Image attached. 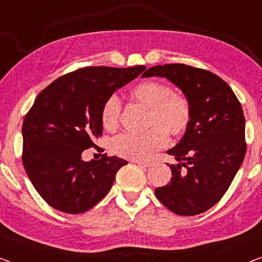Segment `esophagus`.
Instances as JSON below:
<instances>
[{
    "label": "esophagus",
    "mask_w": 262,
    "mask_h": 262,
    "mask_svg": "<svg viewBox=\"0 0 262 262\" xmlns=\"http://www.w3.org/2000/svg\"><path fill=\"white\" fill-rule=\"evenodd\" d=\"M134 163L138 164V166H142V167L151 166V162H149V161H138V160H136V161H134Z\"/></svg>",
    "instance_id": "1"
}]
</instances>
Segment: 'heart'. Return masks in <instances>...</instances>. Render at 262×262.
<instances>
[{
    "label": "heart",
    "instance_id": "1",
    "mask_svg": "<svg viewBox=\"0 0 262 262\" xmlns=\"http://www.w3.org/2000/svg\"><path fill=\"white\" fill-rule=\"evenodd\" d=\"M134 101L148 108L143 134H120L111 142L116 155L130 160H144L167 144V136L179 139L187 132L192 120V105L187 96L174 92L169 84L161 81L139 82L128 92ZM102 126L113 131L119 126L120 103L110 96L100 112Z\"/></svg>",
    "mask_w": 262,
    "mask_h": 262
}]
</instances>
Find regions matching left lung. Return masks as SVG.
<instances>
[{"instance_id":"1","label":"left lung","mask_w":262,"mask_h":262,"mask_svg":"<svg viewBox=\"0 0 262 262\" xmlns=\"http://www.w3.org/2000/svg\"><path fill=\"white\" fill-rule=\"evenodd\" d=\"M166 77L192 105L188 130L168 150L178 164H168L170 181L157 187V199L180 216H195L220 202L245 159L246 120L227 82L209 70L186 64L149 68L142 77Z\"/></svg>"}]
</instances>
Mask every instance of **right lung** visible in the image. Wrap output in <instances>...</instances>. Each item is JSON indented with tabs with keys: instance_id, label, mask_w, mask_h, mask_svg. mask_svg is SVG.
Masks as SVG:
<instances>
[{
	"instance_id": "obj_1",
	"label": "right lung",
	"mask_w": 262,
	"mask_h": 262,
	"mask_svg": "<svg viewBox=\"0 0 262 262\" xmlns=\"http://www.w3.org/2000/svg\"><path fill=\"white\" fill-rule=\"evenodd\" d=\"M145 67H87L63 75L39 93L23 124V163L34 188L53 209L82 213L112 187L127 164L107 156L89 162L85 149L102 135V103Z\"/></svg>"
}]
</instances>
